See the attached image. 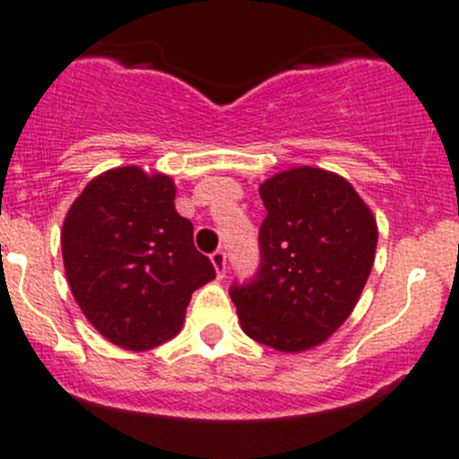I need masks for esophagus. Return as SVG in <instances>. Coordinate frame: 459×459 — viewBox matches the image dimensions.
Segmentation results:
<instances>
[{
    "label": "esophagus",
    "instance_id": "obj_1",
    "mask_svg": "<svg viewBox=\"0 0 459 459\" xmlns=\"http://www.w3.org/2000/svg\"><path fill=\"white\" fill-rule=\"evenodd\" d=\"M211 262H212V266H215V273H217V275L224 277V273H226V253L221 251V248H220V251L212 253V255H211Z\"/></svg>",
    "mask_w": 459,
    "mask_h": 459
}]
</instances>
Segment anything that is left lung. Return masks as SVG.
<instances>
[{
	"label": "left lung",
	"mask_w": 459,
	"mask_h": 459,
	"mask_svg": "<svg viewBox=\"0 0 459 459\" xmlns=\"http://www.w3.org/2000/svg\"><path fill=\"white\" fill-rule=\"evenodd\" d=\"M259 197L262 262L255 280L229 293L248 337L302 353L353 313L375 262L377 221L344 178L313 166L273 175Z\"/></svg>",
	"instance_id": "left-lung-1"
}]
</instances>
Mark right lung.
<instances>
[{
    "label": "right lung",
    "instance_id": "right-lung-1",
    "mask_svg": "<svg viewBox=\"0 0 459 459\" xmlns=\"http://www.w3.org/2000/svg\"><path fill=\"white\" fill-rule=\"evenodd\" d=\"M73 298L108 342L128 351L164 344L182 328L193 290L215 280L175 211V182L140 166L86 184L62 226Z\"/></svg>",
    "mask_w": 459,
    "mask_h": 459
}]
</instances>
